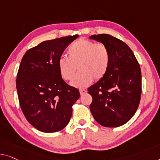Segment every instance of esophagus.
Returning <instances> with one entry per match:
<instances>
[{
  "label": "esophagus",
  "mask_w": 160,
  "mask_h": 160,
  "mask_svg": "<svg viewBox=\"0 0 160 160\" xmlns=\"http://www.w3.org/2000/svg\"><path fill=\"white\" fill-rule=\"evenodd\" d=\"M86 92H87V90H85V89H80V94L81 95H84L85 93H86Z\"/></svg>",
  "instance_id": "esophagus-1"
}]
</instances>
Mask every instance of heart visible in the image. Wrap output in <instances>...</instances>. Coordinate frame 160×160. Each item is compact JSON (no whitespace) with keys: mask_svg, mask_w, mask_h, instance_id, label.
I'll list each match as a JSON object with an SVG mask.
<instances>
[{"mask_svg":"<svg viewBox=\"0 0 160 160\" xmlns=\"http://www.w3.org/2000/svg\"><path fill=\"white\" fill-rule=\"evenodd\" d=\"M68 57L58 59V69L61 77L71 80L77 67L80 71L71 82L72 86L82 88L89 85L92 80L103 78L108 72L111 63V54L106 44L80 39L72 43L67 50Z\"/></svg>","mask_w":160,"mask_h":160,"instance_id":"heart-1","label":"heart"}]
</instances>
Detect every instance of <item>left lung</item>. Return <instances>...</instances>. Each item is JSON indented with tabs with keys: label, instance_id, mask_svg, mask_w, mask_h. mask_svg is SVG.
<instances>
[{
	"label": "left lung",
	"instance_id": "left-lung-1",
	"mask_svg": "<svg viewBox=\"0 0 160 160\" xmlns=\"http://www.w3.org/2000/svg\"><path fill=\"white\" fill-rule=\"evenodd\" d=\"M89 38L106 44L111 54L108 72L88 88L92 97L90 111L99 124L118 127L133 117L139 105L141 69L132 50L121 40L106 34Z\"/></svg>",
	"mask_w": 160,
	"mask_h": 160
}]
</instances>
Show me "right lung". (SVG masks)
<instances>
[{
	"instance_id": "obj_1",
	"label": "right lung",
	"mask_w": 160,
	"mask_h": 160,
	"mask_svg": "<svg viewBox=\"0 0 160 160\" xmlns=\"http://www.w3.org/2000/svg\"><path fill=\"white\" fill-rule=\"evenodd\" d=\"M78 37L43 42L28 49L21 59L16 78L21 108L28 122L42 132L63 129L80 98L79 90L62 78L57 65L65 49Z\"/></svg>"
}]
</instances>
